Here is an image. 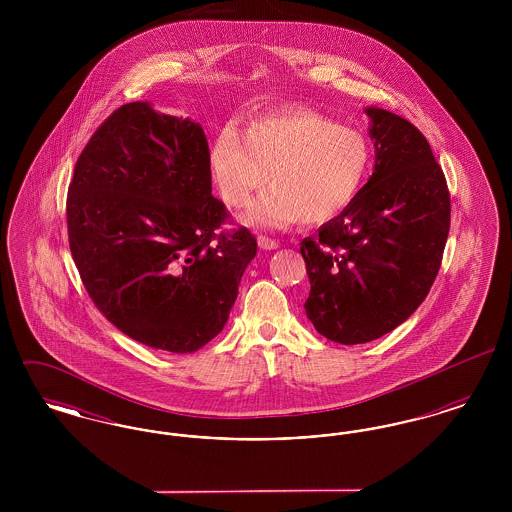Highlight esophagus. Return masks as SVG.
<instances>
[{"instance_id": "34e87169", "label": "esophagus", "mask_w": 512, "mask_h": 512, "mask_svg": "<svg viewBox=\"0 0 512 512\" xmlns=\"http://www.w3.org/2000/svg\"><path fill=\"white\" fill-rule=\"evenodd\" d=\"M257 244H259L261 249H276V247H278V242L272 240V238H268V236H259V238H257Z\"/></svg>"}]
</instances>
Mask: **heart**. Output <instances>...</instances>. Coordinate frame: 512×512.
Segmentation results:
<instances>
[{"label": "heart", "mask_w": 512, "mask_h": 512, "mask_svg": "<svg viewBox=\"0 0 512 512\" xmlns=\"http://www.w3.org/2000/svg\"><path fill=\"white\" fill-rule=\"evenodd\" d=\"M370 147L365 134L309 107H284L247 122L244 134L222 128L209 149V169L220 197L244 207L251 224L320 226L338 217L365 182Z\"/></svg>", "instance_id": "heart-1"}]
</instances>
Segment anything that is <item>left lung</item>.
Instances as JSON below:
<instances>
[{"label":"left lung","mask_w":512,"mask_h":512,"mask_svg":"<svg viewBox=\"0 0 512 512\" xmlns=\"http://www.w3.org/2000/svg\"><path fill=\"white\" fill-rule=\"evenodd\" d=\"M366 113L374 172L299 247L311 282L305 313L343 345L378 340L413 315L438 276L451 224L447 180L424 134L390 111Z\"/></svg>","instance_id":"1"}]
</instances>
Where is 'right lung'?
<instances>
[{
	"mask_svg": "<svg viewBox=\"0 0 512 512\" xmlns=\"http://www.w3.org/2000/svg\"><path fill=\"white\" fill-rule=\"evenodd\" d=\"M211 195L209 146L190 119L134 101L82 149L67 195L74 265L99 313L149 347L192 353L222 332L255 236Z\"/></svg>",
	"mask_w": 512,
	"mask_h": 512,
	"instance_id": "obj_1",
	"label": "right lung"
}]
</instances>
